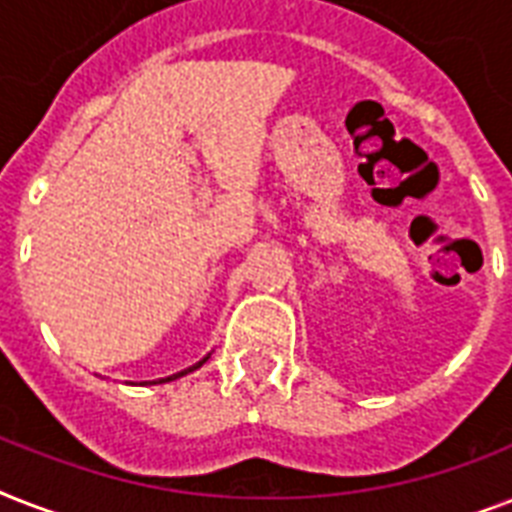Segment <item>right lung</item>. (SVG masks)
<instances>
[{
	"label": "right lung",
	"instance_id": "right-lung-1",
	"mask_svg": "<svg viewBox=\"0 0 512 512\" xmlns=\"http://www.w3.org/2000/svg\"><path fill=\"white\" fill-rule=\"evenodd\" d=\"M212 356V353H207V356L201 358L199 364H193V366H188V369H183V372H177V374H170V377H162V380H146V382H140V385H162V382H172V380H180V377H185V374L188 372H196V369H199V366H204L207 364V358ZM130 385H138V382H130Z\"/></svg>",
	"mask_w": 512,
	"mask_h": 512
}]
</instances>
